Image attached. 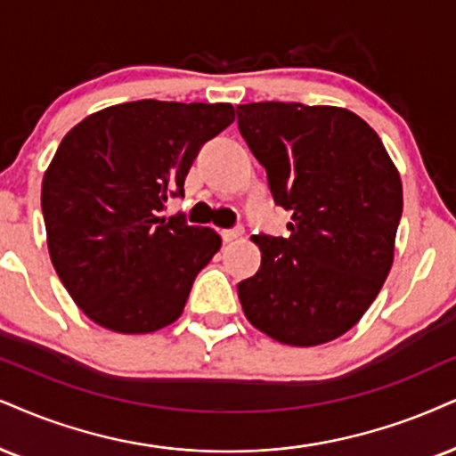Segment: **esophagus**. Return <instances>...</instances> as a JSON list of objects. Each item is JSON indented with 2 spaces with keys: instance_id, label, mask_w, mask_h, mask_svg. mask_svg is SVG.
<instances>
[{
  "instance_id": "1",
  "label": "esophagus",
  "mask_w": 456,
  "mask_h": 456,
  "mask_svg": "<svg viewBox=\"0 0 456 456\" xmlns=\"http://www.w3.org/2000/svg\"><path fill=\"white\" fill-rule=\"evenodd\" d=\"M245 228L243 226H234V228H228V230H222V239L224 243H232V240H237L239 237H243Z\"/></svg>"
}]
</instances>
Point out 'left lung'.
Wrapping results in <instances>:
<instances>
[{"label": "left lung", "instance_id": "8db88e82", "mask_svg": "<svg viewBox=\"0 0 456 456\" xmlns=\"http://www.w3.org/2000/svg\"><path fill=\"white\" fill-rule=\"evenodd\" d=\"M239 131L266 168L288 237L256 234L262 264L239 283L251 325L294 346L345 334L368 311L393 264L402 182L362 118L330 105L264 101L237 108Z\"/></svg>", "mask_w": 456, "mask_h": 456}]
</instances>
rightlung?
Masks as SVG:
<instances>
[{"instance_id":"add662e5","label":"right lung","mask_w":456,"mask_h":456,"mask_svg":"<svg viewBox=\"0 0 456 456\" xmlns=\"http://www.w3.org/2000/svg\"><path fill=\"white\" fill-rule=\"evenodd\" d=\"M232 120L230 103L142 99L97 111L63 137L42 182L48 251L101 328L145 334L182 314L222 237L160 211L182 199L200 148Z\"/></svg>"}]
</instances>
